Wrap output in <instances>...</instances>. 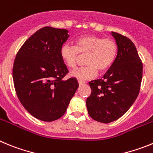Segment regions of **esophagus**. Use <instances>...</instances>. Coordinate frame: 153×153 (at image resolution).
Here are the masks:
<instances>
[{"label": "esophagus", "instance_id": "34e87169", "mask_svg": "<svg viewBox=\"0 0 153 153\" xmlns=\"http://www.w3.org/2000/svg\"><path fill=\"white\" fill-rule=\"evenodd\" d=\"M78 83H79V85H83V84H85V83H86V82L83 80H81V79H78Z\"/></svg>", "mask_w": 153, "mask_h": 153}]
</instances>
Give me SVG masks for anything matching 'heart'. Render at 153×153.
Here are the masks:
<instances>
[{"mask_svg":"<svg viewBox=\"0 0 153 153\" xmlns=\"http://www.w3.org/2000/svg\"><path fill=\"white\" fill-rule=\"evenodd\" d=\"M60 53L69 69L75 68L79 54H86V66L76 69L70 75L79 79H90L96 76L98 71L105 72L113 66L118 54V45L113 39L86 34L76 39L75 46H62Z\"/></svg>","mask_w":153,"mask_h":153,"instance_id":"1","label":"heart"}]
</instances>
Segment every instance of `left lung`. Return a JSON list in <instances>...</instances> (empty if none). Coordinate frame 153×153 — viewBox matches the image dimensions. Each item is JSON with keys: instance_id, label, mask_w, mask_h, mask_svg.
<instances>
[{"instance_id": "1", "label": "left lung", "mask_w": 153, "mask_h": 153, "mask_svg": "<svg viewBox=\"0 0 153 153\" xmlns=\"http://www.w3.org/2000/svg\"><path fill=\"white\" fill-rule=\"evenodd\" d=\"M111 34L118 45L117 57L102 79L89 83L92 92L86 99L90 117L103 123L126 113L139 95L143 77V63L132 40L117 32Z\"/></svg>"}]
</instances>
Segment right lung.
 Masks as SVG:
<instances>
[{
  "label": "right lung",
  "mask_w": 153,
  "mask_h": 153,
  "mask_svg": "<svg viewBox=\"0 0 153 153\" xmlns=\"http://www.w3.org/2000/svg\"><path fill=\"white\" fill-rule=\"evenodd\" d=\"M68 37L67 30L44 27L16 55L13 79L17 96L28 113L42 121L63 117L79 87L76 78L63 79L68 70L60 52Z\"/></svg>",
  "instance_id": "obj_1"
}]
</instances>
